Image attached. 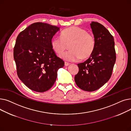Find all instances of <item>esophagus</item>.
I'll list each match as a JSON object with an SVG mask.
<instances>
[{"mask_svg":"<svg viewBox=\"0 0 131 131\" xmlns=\"http://www.w3.org/2000/svg\"><path fill=\"white\" fill-rule=\"evenodd\" d=\"M70 65V63H67V62H65V66H67Z\"/></svg>","mask_w":131,"mask_h":131,"instance_id":"1","label":"esophagus"}]
</instances>
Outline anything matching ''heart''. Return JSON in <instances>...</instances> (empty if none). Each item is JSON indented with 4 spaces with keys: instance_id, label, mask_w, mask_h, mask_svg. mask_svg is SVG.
Instances as JSON below:
<instances>
[{
    "instance_id": "1",
    "label": "heart",
    "mask_w": 131,
    "mask_h": 131,
    "mask_svg": "<svg viewBox=\"0 0 131 131\" xmlns=\"http://www.w3.org/2000/svg\"><path fill=\"white\" fill-rule=\"evenodd\" d=\"M51 45L54 51L58 55L63 54L69 45L68 51L61 58L68 61L86 59L90 57L95 47V39L92 34L79 27L71 26L64 30L61 37H53Z\"/></svg>"
}]
</instances>
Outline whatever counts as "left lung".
Wrapping results in <instances>:
<instances>
[{"mask_svg":"<svg viewBox=\"0 0 131 131\" xmlns=\"http://www.w3.org/2000/svg\"><path fill=\"white\" fill-rule=\"evenodd\" d=\"M91 28L95 39L91 56L84 63L78 64V73L74 79L82 90L92 92L104 85L111 78L116 61L114 39L102 24L92 22Z\"/></svg>","mask_w":131,"mask_h":131,"instance_id":"1","label":"left lung"}]
</instances>
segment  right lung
<instances>
[{
	"instance_id": "right-lung-1",
	"label": "right lung",
	"mask_w": 131,
	"mask_h": 131,
	"mask_svg": "<svg viewBox=\"0 0 131 131\" xmlns=\"http://www.w3.org/2000/svg\"><path fill=\"white\" fill-rule=\"evenodd\" d=\"M60 27L37 22L29 26L17 37L14 48L19 79L31 90L43 92L54 84L57 71L64 61L57 57L51 45Z\"/></svg>"
}]
</instances>
